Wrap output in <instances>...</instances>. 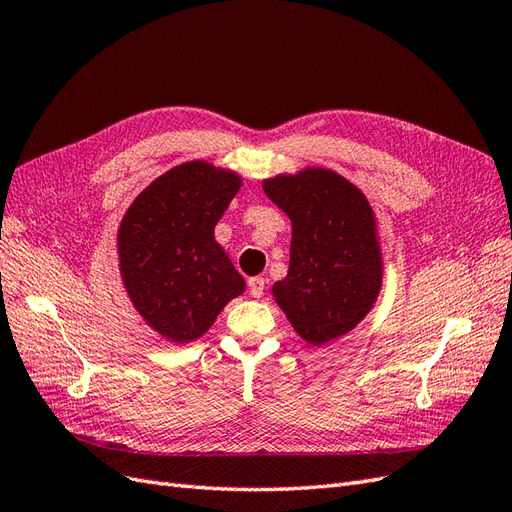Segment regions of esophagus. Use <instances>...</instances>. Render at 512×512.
I'll list each match as a JSON object with an SVG mask.
<instances>
[{"instance_id":"1","label":"esophagus","mask_w":512,"mask_h":512,"mask_svg":"<svg viewBox=\"0 0 512 512\" xmlns=\"http://www.w3.org/2000/svg\"><path fill=\"white\" fill-rule=\"evenodd\" d=\"M265 286H267L265 277H250V282H247V288H250V294L254 299H260L262 294H265Z\"/></svg>"}]
</instances>
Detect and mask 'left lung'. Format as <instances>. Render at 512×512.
<instances>
[{"mask_svg":"<svg viewBox=\"0 0 512 512\" xmlns=\"http://www.w3.org/2000/svg\"><path fill=\"white\" fill-rule=\"evenodd\" d=\"M292 224L290 265L273 299L312 346L350 333L376 305L384 258L367 196L331 168L307 166L262 181Z\"/></svg>","mask_w":512,"mask_h":512,"instance_id":"left-lung-1","label":"left lung"}]
</instances>
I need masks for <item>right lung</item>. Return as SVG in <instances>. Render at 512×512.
<instances>
[{
  "label": "right lung",
  "mask_w": 512,
  "mask_h": 512,
  "mask_svg": "<svg viewBox=\"0 0 512 512\" xmlns=\"http://www.w3.org/2000/svg\"><path fill=\"white\" fill-rule=\"evenodd\" d=\"M235 170L205 160L183 162L138 194L117 230L123 288L134 309L170 344L205 335L245 280L215 241L230 200L241 190Z\"/></svg>",
  "instance_id": "obj_1"
}]
</instances>
